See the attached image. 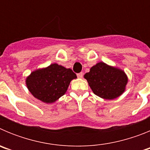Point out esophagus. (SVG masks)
I'll return each mask as SVG.
<instances>
[{
    "instance_id": "obj_1",
    "label": "esophagus",
    "mask_w": 150,
    "mask_h": 150,
    "mask_svg": "<svg viewBox=\"0 0 150 150\" xmlns=\"http://www.w3.org/2000/svg\"><path fill=\"white\" fill-rule=\"evenodd\" d=\"M83 73H79V74H77V77L78 78H80V79H81V78H83Z\"/></svg>"
}]
</instances>
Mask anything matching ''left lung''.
<instances>
[{
  "instance_id": "1",
  "label": "left lung",
  "mask_w": 150,
  "mask_h": 150,
  "mask_svg": "<svg viewBox=\"0 0 150 150\" xmlns=\"http://www.w3.org/2000/svg\"><path fill=\"white\" fill-rule=\"evenodd\" d=\"M94 94L101 98L112 100L125 90L128 77L122 70L104 62L97 63L84 75Z\"/></svg>"
}]
</instances>
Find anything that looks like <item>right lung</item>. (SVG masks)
I'll return each mask as SVG.
<instances>
[{"label": "right lung", "mask_w": 150, "mask_h": 150, "mask_svg": "<svg viewBox=\"0 0 150 150\" xmlns=\"http://www.w3.org/2000/svg\"><path fill=\"white\" fill-rule=\"evenodd\" d=\"M76 78V74L71 68L55 63L33 71L26 78L25 82L34 98L51 104L65 94L71 81Z\"/></svg>", "instance_id": "obj_1"}]
</instances>
